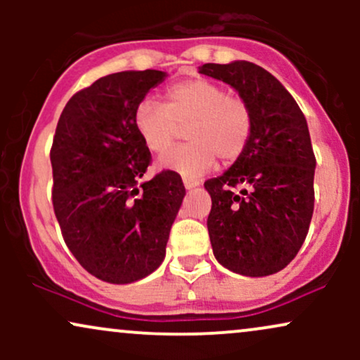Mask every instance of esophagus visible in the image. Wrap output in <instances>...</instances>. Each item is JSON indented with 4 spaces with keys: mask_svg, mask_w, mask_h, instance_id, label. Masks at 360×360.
Returning a JSON list of instances; mask_svg holds the SVG:
<instances>
[{
    "mask_svg": "<svg viewBox=\"0 0 360 360\" xmlns=\"http://www.w3.org/2000/svg\"><path fill=\"white\" fill-rule=\"evenodd\" d=\"M183 183H184L186 189H193V188H196V186H200V181L191 179V177H183Z\"/></svg>",
    "mask_w": 360,
    "mask_h": 360,
    "instance_id": "1",
    "label": "esophagus"
}]
</instances>
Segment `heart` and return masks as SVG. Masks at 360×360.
<instances>
[{"instance_id":"1","label":"heart","mask_w":360,"mask_h":360,"mask_svg":"<svg viewBox=\"0 0 360 360\" xmlns=\"http://www.w3.org/2000/svg\"><path fill=\"white\" fill-rule=\"evenodd\" d=\"M134 125L154 154H164L179 139L181 128L189 127V143L160 157L159 166L194 177L210 171L217 157L223 164L240 159L250 142L254 117L243 98L230 96L223 86L205 77H191L169 84L164 105L140 101Z\"/></svg>"}]
</instances>
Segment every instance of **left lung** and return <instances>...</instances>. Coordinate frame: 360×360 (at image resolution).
Wrapping results in <instances>:
<instances>
[{
  "label": "left lung",
  "instance_id": "obj_1",
  "mask_svg": "<svg viewBox=\"0 0 360 360\" xmlns=\"http://www.w3.org/2000/svg\"><path fill=\"white\" fill-rule=\"evenodd\" d=\"M200 72L237 89L254 117L240 159L205 183L212 196L206 225L213 254L237 274H274L296 257L313 217L316 159L307 118L260 65L235 60L205 64Z\"/></svg>",
  "mask_w": 360,
  "mask_h": 360
}]
</instances>
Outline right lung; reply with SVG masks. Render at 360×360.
Masks as SVG:
<instances>
[{
	"label": "right lung",
	"mask_w": 360,
	"mask_h": 360,
	"mask_svg": "<svg viewBox=\"0 0 360 360\" xmlns=\"http://www.w3.org/2000/svg\"><path fill=\"white\" fill-rule=\"evenodd\" d=\"M164 77L154 69L100 77L68 101L53 135L52 205L62 237L106 283H134L162 264L186 194L174 171L140 183L152 155L134 113Z\"/></svg>",
	"instance_id": "1"
}]
</instances>
